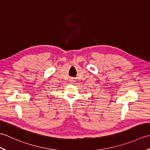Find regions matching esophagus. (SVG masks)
I'll return each instance as SVG.
<instances>
[{
  "instance_id": "obj_1",
  "label": "esophagus",
  "mask_w": 150,
  "mask_h": 150,
  "mask_svg": "<svg viewBox=\"0 0 150 150\" xmlns=\"http://www.w3.org/2000/svg\"><path fill=\"white\" fill-rule=\"evenodd\" d=\"M70 81H71V82H74L75 81V80H73V79H71V80H70Z\"/></svg>"
}]
</instances>
